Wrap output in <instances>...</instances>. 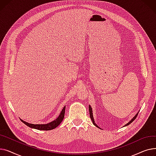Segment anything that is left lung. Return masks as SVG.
<instances>
[{"instance_id": "obj_1", "label": "left lung", "mask_w": 156, "mask_h": 156, "mask_svg": "<svg viewBox=\"0 0 156 156\" xmlns=\"http://www.w3.org/2000/svg\"><path fill=\"white\" fill-rule=\"evenodd\" d=\"M88 108H89V112H90V119H92V122H93V124L96 126V127H97V128H99V126H98L95 122V121H94V116H93V112H92V108H91V106H90V105H89V107H88ZM138 112H137L136 114V115L132 119H131L128 123L126 124V125H125L124 126H128V125H129L130 123H132V122L136 119V116H137V115H138Z\"/></svg>"}]
</instances>
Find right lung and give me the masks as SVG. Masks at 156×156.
<instances>
[{"label": "right lung", "instance_id": "add662e5", "mask_svg": "<svg viewBox=\"0 0 156 156\" xmlns=\"http://www.w3.org/2000/svg\"><path fill=\"white\" fill-rule=\"evenodd\" d=\"M65 109H66V106L63 108V109H62L59 116L57 117L55 120L52 121V122H48V123L47 124H31V123H29V122H27L26 121H23V119H20V120L23 122L24 124H25L26 125H27L28 126L31 128H34V129H39V130H51L53 129L54 128H55L56 127L58 126L61 122L62 121L64 117V113H65Z\"/></svg>", "mask_w": 156, "mask_h": 156}]
</instances>
